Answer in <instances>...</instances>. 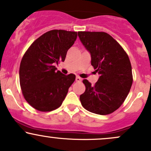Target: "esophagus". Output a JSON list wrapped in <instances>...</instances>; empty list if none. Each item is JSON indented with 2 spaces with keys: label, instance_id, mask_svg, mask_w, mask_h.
<instances>
[{
  "label": "esophagus",
  "instance_id": "1",
  "mask_svg": "<svg viewBox=\"0 0 151 151\" xmlns=\"http://www.w3.org/2000/svg\"><path fill=\"white\" fill-rule=\"evenodd\" d=\"M82 79L80 78V77H76V82H82Z\"/></svg>",
  "mask_w": 151,
  "mask_h": 151
}]
</instances>
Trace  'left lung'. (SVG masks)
Returning <instances> with one entry per match:
<instances>
[{
	"instance_id": "1",
	"label": "left lung",
	"mask_w": 151,
	"mask_h": 151,
	"mask_svg": "<svg viewBox=\"0 0 151 151\" xmlns=\"http://www.w3.org/2000/svg\"><path fill=\"white\" fill-rule=\"evenodd\" d=\"M78 36L91 54V64L100 74L94 85L82 82L85 92L79 100L84 109L105 115L119 108L126 99L132 84V67L127 53L105 32L79 31Z\"/></svg>"
}]
</instances>
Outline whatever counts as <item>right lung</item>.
Masks as SVG:
<instances>
[{
	"label": "right lung",
	"instance_id": "add662e5",
	"mask_svg": "<svg viewBox=\"0 0 151 151\" xmlns=\"http://www.w3.org/2000/svg\"><path fill=\"white\" fill-rule=\"evenodd\" d=\"M77 37L75 31L51 30L25 52L20 64V85L25 100L36 110L50 112L62 105L76 77L64 75L55 65L64 62Z\"/></svg>",
	"mask_w": 151,
	"mask_h": 151
}]
</instances>
